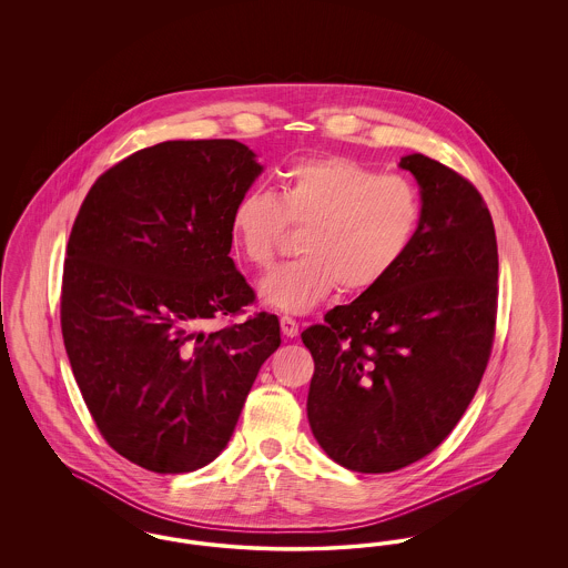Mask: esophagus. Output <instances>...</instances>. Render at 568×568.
<instances>
[{
    "label": "esophagus",
    "mask_w": 568,
    "mask_h": 568,
    "mask_svg": "<svg viewBox=\"0 0 568 568\" xmlns=\"http://www.w3.org/2000/svg\"><path fill=\"white\" fill-rule=\"evenodd\" d=\"M281 332L287 336V338H296L297 332H300V325L296 320L292 317H281Z\"/></svg>",
    "instance_id": "34e87169"
}]
</instances>
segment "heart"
Returning <instances> with one entry per match:
<instances>
[{"instance_id":"b5f03b06","label":"heart","mask_w":568,"mask_h":568,"mask_svg":"<svg viewBox=\"0 0 568 568\" xmlns=\"http://www.w3.org/2000/svg\"><path fill=\"white\" fill-rule=\"evenodd\" d=\"M424 219L417 185L341 155L292 163L276 195L248 190L232 206L230 241L248 266L268 271L302 230V257L272 272L262 297L285 313H308L334 290L357 296L405 262Z\"/></svg>"}]
</instances>
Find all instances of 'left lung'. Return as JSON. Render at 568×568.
<instances>
[{"label":"left lung","mask_w":568,"mask_h":568,"mask_svg":"<svg viewBox=\"0 0 568 568\" xmlns=\"http://www.w3.org/2000/svg\"><path fill=\"white\" fill-rule=\"evenodd\" d=\"M400 168L424 200L405 262L302 332L315 359L311 430L355 473H392L433 454L470 405L496 332L498 248L481 193L419 153Z\"/></svg>","instance_id":"1"}]
</instances>
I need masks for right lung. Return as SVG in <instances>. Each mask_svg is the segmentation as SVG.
<instances>
[{"label": "right lung", "instance_id": "obj_1", "mask_svg": "<svg viewBox=\"0 0 568 568\" xmlns=\"http://www.w3.org/2000/svg\"><path fill=\"white\" fill-rule=\"evenodd\" d=\"M262 165L236 140H168L114 163L68 241L61 334L110 447L176 475L223 452L278 320L239 317L255 292L230 257L232 206Z\"/></svg>", "mask_w": 568, "mask_h": 568}]
</instances>
